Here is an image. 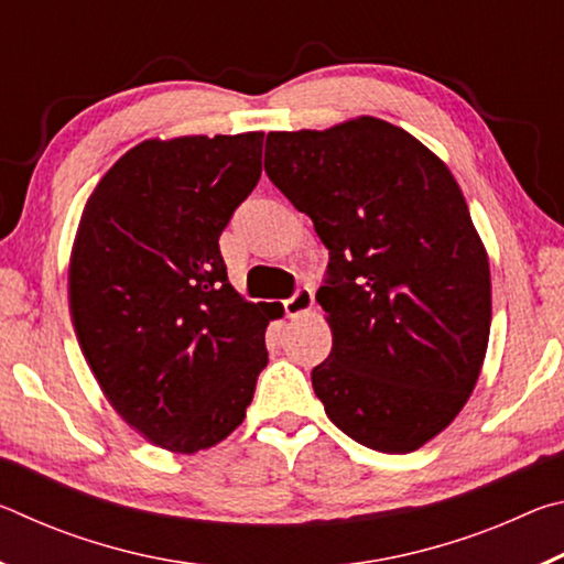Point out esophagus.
Returning a JSON list of instances; mask_svg holds the SVG:
<instances>
[{"label":"esophagus","mask_w":564,"mask_h":564,"mask_svg":"<svg viewBox=\"0 0 564 564\" xmlns=\"http://www.w3.org/2000/svg\"><path fill=\"white\" fill-rule=\"evenodd\" d=\"M313 308V291L308 285H301V289H295V293L291 299L283 301V311L289 318H299L303 313H308Z\"/></svg>","instance_id":"34e87169"}]
</instances>
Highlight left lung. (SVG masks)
<instances>
[{
    "label": "left lung",
    "instance_id": "8db88e82",
    "mask_svg": "<svg viewBox=\"0 0 564 564\" xmlns=\"http://www.w3.org/2000/svg\"><path fill=\"white\" fill-rule=\"evenodd\" d=\"M263 166L330 256L316 301L333 348L311 373L326 415L370 451H417L467 403L490 338L488 251L460 186L376 117L271 131Z\"/></svg>",
    "mask_w": 564,
    "mask_h": 564
}]
</instances>
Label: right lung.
I'll return each mask as SVG.
<instances>
[{
  "mask_svg": "<svg viewBox=\"0 0 564 564\" xmlns=\"http://www.w3.org/2000/svg\"><path fill=\"white\" fill-rule=\"evenodd\" d=\"M263 131L147 139L84 206L69 259L76 340L113 410L194 455L243 423L269 362V303L228 283L218 236L261 178Z\"/></svg>",
  "mask_w": 564,
  "mask_h": 564,
  "instance_id": "obj_1",
  "label": "right lung"
}]
</instances>
